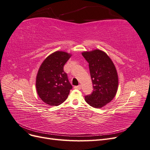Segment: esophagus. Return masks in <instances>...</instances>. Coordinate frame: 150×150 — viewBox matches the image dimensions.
<instances>
[{
  "label": "esophagus",
  "instance_id": "obj_1",
  "mask_svg": "<svg viewBox=\"0 0 150 150\" xmlns=\"http://www.w3.org/2000/svg\"><path fill=\"white\" fill-rule=\"evenodd\" d=\"M74 88L76 89H81V86L79 85V86H74Z\"/></svg>",
  "mask_w": 150,
  "mask_h": 150
}]
</instances>
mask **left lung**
Here are the masks:
<instances>
[{
  "instance_id": "1",
  "label": "left lung",
  "mask_w": 150,
  "mask_h": 150,
  "mask_svg": "<svg viewBox=\"0 0 150 150\" xmlns=\"http://www.w3.org/2000/svg\"><path fill=\"white\" fill-rule=\"evenodd\" d=\"M82 55L89 63L94 88L92 94L85 96V101L95 108H101L110 103L118 88V76L114 63L101 50L84 51Z\"/></svg>"
}]
</instances>
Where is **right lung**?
I'll use <instances>...</instances> for the list:
<instances>
[{"label":"right lung","instance_id":"right-lung-1","mask_svg":"<svg viewBox=\"0 0 150 150\" xmlns=\"http://www.w3.org/2000/svg\"><path fill=\"white\" fill-rule=\"evenodd\" d=\"M71 56L64 51H56L45 59L39 67L36 89L41 100L49 106L60 105L72 88L63 69Z\"/></svg>","mask_w":150,"mask_h":150}]
</instances>
